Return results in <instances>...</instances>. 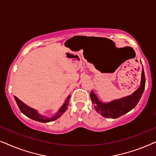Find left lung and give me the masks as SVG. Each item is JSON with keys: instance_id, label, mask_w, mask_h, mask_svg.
Instances as JSON below:
<instances>
[{"instance_id": "obj_1", "label": "left lung", "mask_w": 156, "mask_h": 156, "mask_svg": "<svg viewBox=\"0 0 156 156\" xmlns=\"http://www.w3.org/2000/svg\"><path fill=\"white\" fill-rule=\"evenodd\" d=\"M146 79L144 68L142 67L141 80L140 87L131 95L126 96L110 102H103L98 99L93 91L90 93V98L97 112L105 118L116 119L133 109L139 101L145 89Z\"/></svg>"}]
</instances>
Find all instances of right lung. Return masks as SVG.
<instances>
[{
    "label": "right lung",
    "instance_id": "add662e5",
    "mask_svg": "<svg viewBox=\"0 0 156 156\" xmlns=\"http://www.w3.org/2000/svg\"><path fill=\"white\" fill-rule=\"evenodd\" d=\"M14 98L17 104H18L19 108H20V112H22L23 114H25V116L28 117V118L33 119V120H35L36 121H39V122H42V123H48V122H50V121L56 120V119L59 118V117H60L65 112V111L67 110V108L68 104H69L70 95L68 96L67 98L65 100V103L63 104V105L60 108H59V109L57 111L56 114L53 115V116L51 117H48V116H44V115L40 114L37 110L26 105V104L23 103L22 101H20L18 97H15L14 96Z\"/></svg>",
    "mask_w": 156,
    "mask_h": 156
}]
</instances>
